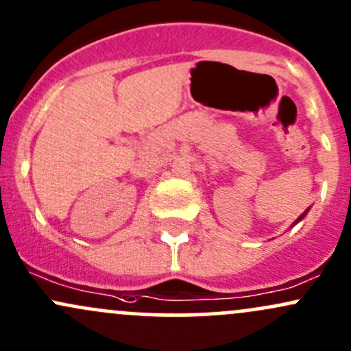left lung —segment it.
Segmentation results:
<instances>
[{
	"label": "left lung",
	"mask_w": 351,
	"mask_h": 351,
	"mask_svg": "<svg viewBox=\"0 0 351 351\" xmlns=\"http://www.w3.org/2000/svg\"><path fill=\"white\" fill-rule=\"evenodd\" d=\"M303 217H305V213H303V215H302V217H300V218H298V219H302V218H303ZM298 219H296V223H298Z\"/></svg>",
	"instance_id": "left-lung-1"
}]
</instances>
